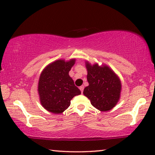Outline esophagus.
I'll return each mask as SVG.
<instances>
[{
  "label": "esophagus",
  "mask_w": 155,
  "mask_h": 155,
  "mask_svg": "<svg viewBox=\"0 0 155 155\" xmlns=\"http://www.w3.org/2000/svg\"><path fill=\"white\" fill-rule=\"evenodd\" d=\"M79 88H80V91H81V92H82H82H83V90H84V86H83V85L80 86Z\"/></svg>",
  "instance_id": "1"
}]
</instances>
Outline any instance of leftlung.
I'll return each mask as SVG.
<instances>
[{"mask_svg":"<svg viewBox=\"0 0 155 155\" xmlns=\"http://www.w3.org/2000/svg\"><path fill=\"white\" fill-rule=\"evenodd\" d=\"M85 65L89 85L84 89V95L99 111H109L120 99L121 82L119 78L106 65H91L86 61Z\"/></svg>","mask_w":155,"mask_h":155,"instance_id":"1","label":"left lung"}]
</instances>
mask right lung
<instances>
[{"label": "right lung", "instance_id": "right-lung-1", "mask_svg": "<svg viewBox=\"0 0 155 155\" xmlns=\"http://www.w3.org/2000/svg\"><path fill=\"white\" fill-rule=\"evenodd\" d=\"M75 59L57 60L48 64L41 72L38 92L41 105L51 113H63L71 105V100L81 92L75 85L69 71Z\"/></svg>", "mask_w": 155, "mask_h": 155}]
</instances>
